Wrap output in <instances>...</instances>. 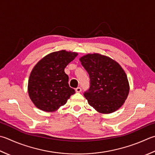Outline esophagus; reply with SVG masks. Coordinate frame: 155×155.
<instances>
[{
    "label": "esophagus",
    "instance_id": "obj_1",
    "mask_svg": "<svg viewBox=\"0 0 155 155\" xmlns=\"http://www.w3.org/2000/svg\"><path fill=\"white\" fill-rule=\"evenodd\" d=\"M75 91H76V92H77V93H80V92H81V87H77V88H76V89H75Z\"/></svg>",
    "mask_w": 155,
    "mask_h": 155
}]
</instances>
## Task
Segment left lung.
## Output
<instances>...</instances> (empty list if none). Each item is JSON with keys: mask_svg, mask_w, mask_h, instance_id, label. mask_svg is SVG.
Masks as SVG:
<instances>
[{"mask_svg": "<svg viewBox=\"0 0 155 155\" xmlns=\"http://www.w3.org/2000/svg\"><path fill=\"white\" fill-rule=\"evenodd\" d=\"M90 78L89 89L84 93L89 104L102 114L117 110L127 99L129 84L120 65L99 54H87L80 58Z\"/></svg>", "mask_w": 155, "mask_h": 155, "instance_id": "8db88e82", "label": "left lung"}]
</instances>
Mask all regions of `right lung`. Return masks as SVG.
Here are the masks:
<instances>
[{
	"label": "right lung",
	"mask_w": 155,
	"mask_h": 155,
	"mask_svg": "<svg viewBox=\"0 0 155 155\" xmlns=\"http://www.w3.org/2000/svg\"><path fill=\"white\" fill-rule=\"evenodd\" d=\"M77 53L61 50L45 56L38 62L30 74L28 93L39 110L54 111L64 105L74 89L69 87L64 68Z\"/></svg>",
	"instance_id": "right-lung-1"
}]
</instances>
